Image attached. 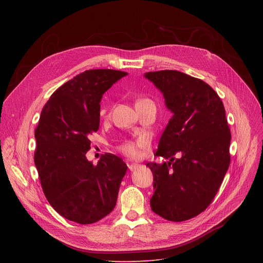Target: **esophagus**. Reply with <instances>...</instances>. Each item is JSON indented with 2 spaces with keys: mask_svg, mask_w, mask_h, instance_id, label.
<instances>
[{
  "mask_svg": "<svg viewBox=\"0 0 263 263\" xmlns=\"http://www.w3.org/2000/svg\"><path fill=\"white\" fill-rule=\"evenodd\" d=\"M128 167H129V170L131 172H133V171H135L138 167V164L137 163H131V164H128Z\"/></svg>",
  "mask_w": 263,
  "mask_h": 263,
  "instance_id": "esophagus-1",
  "label": "esophagus"
}]
</instances>
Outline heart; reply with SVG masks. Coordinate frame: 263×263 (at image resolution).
<instances>
[{
  "label": "heart",
  "instance_id": "b5f03b06",
  "mask_svg": "<svg viewBox=\"0 0 263 263\" xmlns=\"http://www.w3.org/2000/svg\"><path fill=\"white\" fill-rule=\"evenodd\" d=\"M149 139L146 135H141L135 140H129L122 144L121 151L130 158H138L140 156L141 149L147 146Z\"/></svg>",
  "mask_w": 263,
  "mask_h": 263
}]
</instances>
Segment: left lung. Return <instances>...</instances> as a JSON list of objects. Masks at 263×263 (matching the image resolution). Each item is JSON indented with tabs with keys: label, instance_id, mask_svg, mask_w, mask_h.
Masks as SVG:
<instances>
[{
	"label": "left lung",
	"instance_id": "obj_1",
	"mask_svg": "<svg viewBox=\"0 0 263 263\" xmlns=\"http://www.w3.org/2000/svg\"><path fill=\"white\" fill-rule=\"evenodd\" d=\"M144 78L162 92L173 114L156 152L170 160L146 163L155 190L149 205L167 220H187L210 205L229 168L231 133L226 111L207 83L184 72L148 71Z\"/></svg>",
	"mask_w": 263,
	"mask_h": 263
}]
</instances>
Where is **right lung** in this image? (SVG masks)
I'll use <instances>...</instances> for the list:
<instances>
[{"label":"right lung","instance_id":"obj_1","mask_svg":"<svg viewBox=\"0 0 263 263\" xmlns=\"http://www.w3.org/2000/svg\"><path fill=\"white\" fill-rule=\"evenodd\" d=\"M127 74L85 70L60 86L43 108L34 162L47 200L68 220L93 223L116 207L127 164L106 154L93 165L86 153L89 136L99 130L103 95Z\"/></svg>","mask_w":263,"mask_h":263}]
</instances>
